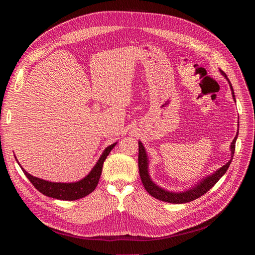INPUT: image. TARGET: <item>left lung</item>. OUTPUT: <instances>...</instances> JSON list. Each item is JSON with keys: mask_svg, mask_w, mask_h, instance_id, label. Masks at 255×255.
I'll use <instances>...</instances> for the list:
<instances>
[{"mask_svg": "<svg viewBox=\"0 0 255 255\" xmlns=\"http://www.w3.org/2000/svg\"><path fill=\"white\" fill-rule=\"evenodd\" d=\"M220 72L228 80V82L230 84V88H231V90H232L233 99L235 101V96H234V90L232 87V84H231V82L227 78L225 72L221 70H220ZM237 136H238V134H236L232 143H231V159L228 161V163L225 166L219 168L218 170L214 172L212 175H208L202 181L197 183L194 187H191L185 191H181V192L168 191L166 189L160 188L151 180L150 174H149V169H148V164H149L148 156H146L144 146L142 145V143L140 141H138V145H139V153H138V169H139V175H140V179H141V182L143 184L145 190L148 191L152 197L160 200V201L168 202V203H175V204L187 203L190 201H194V200L203 196L214 186L216 183L220 180V177L227 172L231 161H232V159H233Z\"/></svg>", "mask_w": 255, "mask_h": 255, "instance_id": "8db88e82", "label": "left lung"}]
</instances>
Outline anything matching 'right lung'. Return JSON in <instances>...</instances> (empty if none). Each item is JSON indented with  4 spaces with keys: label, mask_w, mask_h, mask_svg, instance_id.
Listing matches in <instances>:
<instances>
[{
    "label": "right lung",
    "mask_w": 255,
    "mask_h": 255,
    "mask_svg": "<svg viewBox=\"0 0 255 255\" xmlns=\"http://www.w3.org/2000/svg\"><path fill=\"white\" fill-rule=\"evenodd\" d=\"M116 144H117V142L107 146L102 153V155L100 156L95 167L91 169V171L85 176L84 179L74 183H55L41 180L39 177H35L32 174L27 173L24 169L21 166L20 167L23 172H24V174L27 176V179L30 181V183L34 185L35 188L37 190H39L44 196L53 199L65 200V201H73V200H78L88 196L96 189L100 180V176H101L102 173L104 160L106 159L107 155L111 153V151ZM17 163L19 164L18 160Z\"/></svg>",
    "instance_id": "1"
}]
</instances>
